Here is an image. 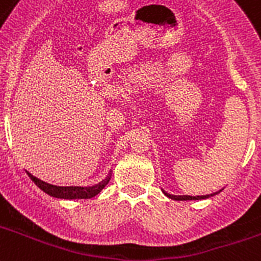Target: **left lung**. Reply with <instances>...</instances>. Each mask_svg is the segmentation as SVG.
<instances>
[{"mask_svg":"<svg viewBox=\"0 0 261 261\" xmlns=\"http://www.w3.org/2000/svg\"><path fill=\"white\" fill-rule=\"evenodd\" d=\"M221 191L220 190L218 192H214V193H211V195H204V196H188V195H183V196H176V195H170V193H167L166 191L162 190V192L165 193L167 197H170V199L172 200H177V201H184V200H202V199H208V197H212V196L217 195V193H220Z\"/></svg>","mask_w":261,"mask_h":261,"instance_id":"8db88e82","label":"left lung"}]
</instances>
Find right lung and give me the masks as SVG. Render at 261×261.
<instances>
[{
	"instance_id": "right-lung-1",
	"label": "right lung",
	"mask_w": 261,
	"mask_h": 261,
	"mask_svg": "<svg viewBox=\"0 0 261 261\" xmlns=\"http://www.w3.org/2000/svg\"><path fill=\"white\" fill-rule=\"evenodd\" d=\"M27 174H29V176L31 177V180L34 181V183H35L41 191H44L47 195L52 196V197H57V199H64V200L91 199V197L98 195V193L100 192L106 186H107L108 181H110L111 179V172H110L105 180H102L100 183L95 184V186L93 187H59V186H53V184L47 183V181L40 180V179H38V177L34 176L32 174H30L29 171H27Z\"/></svg>"
}]
</instances>
